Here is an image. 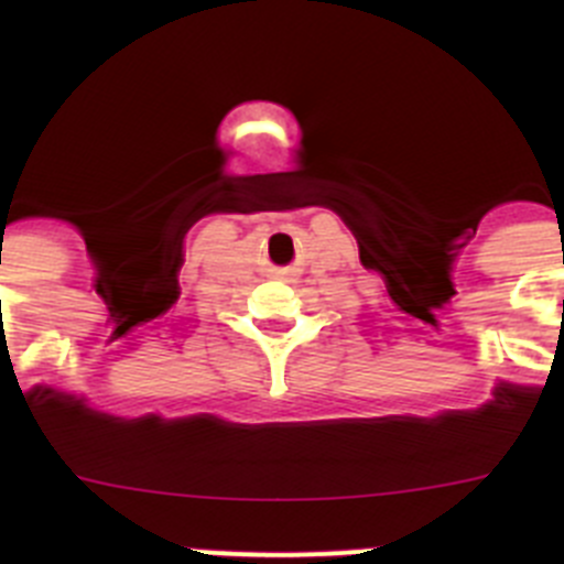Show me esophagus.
<instances>
[{"label":"esophagus","instance_id":"1","mask_svg":"<svg viewBox=\"0 0 564 564\" xmlns=\"http://www.w3.org/2000/svg\"><path fill=\"white\" fill-rule=\"evenodd\" d=\"M279 276H288V273H285V271H282V273H279Z\"/></svg>","mask_w":564,"mask_h":564}]
</instances>
